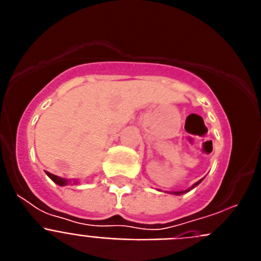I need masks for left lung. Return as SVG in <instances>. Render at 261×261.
I'll use <instances>...</instances> for the list:
<instances>
[{"label": "left lung", "instance_id": "left-lung-1", "mask_svg": "<svg viewBox=\"0 0 261 261\" xmlns=\"http://www.w3.org/2000/svg\"><path fill=\"white\" fill-rule=\"evenodd\" d=\"M202 181V179H200L199 181H196L195 184H193L192 187H190V188H188V190H186V191H176V192H170V193H172V195H176V196H179V195H183V193H187V192H190L191 190H193V188H195L196 186H199L200 183H201Z\"/></svg>", "mask_w": 261, "mask_h": 261}]
</instances>
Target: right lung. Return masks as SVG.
<instances>
[{
	"mask_svg": "<svg viewBox=\"0 0 261 261\" xmlns=\"http://www.w3.org/2000/svg\"><path fill=\"white\" fill-rule=\"evenodd\" d=\"M45 172H47L48 176H49L50 179H52V180L57 184V186L64 187V186H68V184L70 183V180H68V179L60 177V176H57V175H53V174H50V172H48V171H45ZM75 183H77V181H75Z\"/></svg>",
	"mask_w": 261,
	"mask_h": 261,
	"instance_id": "1",
	"label": "right lung"
}]
</instances>
